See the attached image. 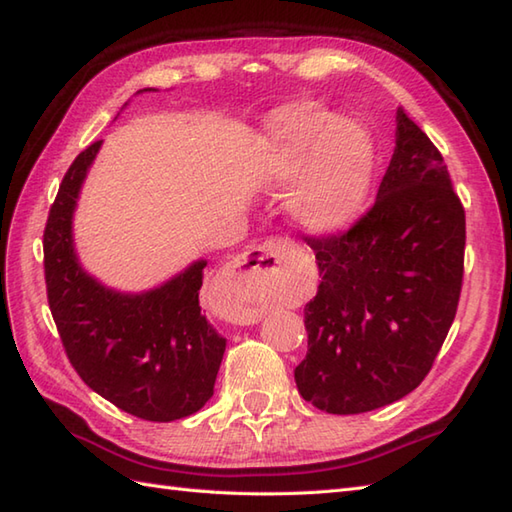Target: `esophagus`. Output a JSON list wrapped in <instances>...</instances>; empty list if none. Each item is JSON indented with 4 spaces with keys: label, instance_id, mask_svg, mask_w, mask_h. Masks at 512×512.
Returning a JSON list of instances; mask_svg holds the SVG:
<instances>
[{
    "label": "esophagus",
    "instance_id": "obj_1",
    "mask_svg": "<svg viewBox=\"0 0 512 512\" xmlns=\"http://www.w3.org/2000/svg\"><path fill=\"white\" fill-rule=\"evenodd\" d=\"M288 257V246L281 242V239H268V242L253 246L246 250L244 255H239L233 264V279L242 281V284H262V281L273 277L279 266L284 264V259ZM237 312H242V319L250 321L253 317V310L248 308H237ZM242 321V323H244Z\"/></svg>",
    "mask_w": 512,
    "mask_h": 512
}]
</instances>
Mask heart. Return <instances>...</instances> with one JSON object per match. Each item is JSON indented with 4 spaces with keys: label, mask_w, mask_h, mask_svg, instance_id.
<instances>
[{
    "label": "heart",
    "mask_w": 512,
    "mask_h": 512,
    "mask_svg": "<svg viewBox=\"0 0 512 512\" xmlns=\"http://www.w3.org/2000/svg\"><path fill=\"white\" fill-rule=\"evenodd\" d=\"M266 169L279 184L302 178L288 211L310 235H332L363 211L374 173V143L350 118H330L321 107L292 103L268 123Z\"/></svg>",
    "instance_id": "obj_1"
}]
</instances>
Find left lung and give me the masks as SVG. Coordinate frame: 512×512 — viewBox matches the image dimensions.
<instances>
[{
  "instance_id": "8db88e82",
  "label": "left lung",
  "mask_w": 512,
  "mask_h": 512,
  "mask_svg": "<svg viewBox=\"0 0 512 512\" xmlns=\"http://www.w3.org/2000/svg\"><path fill=\"white\" fill-rule=\"evenodd\" d=\"M372 209L345 233L303 237L321 284L306 314L303 400L339 416L396 402L436 361L458 312L466 220L429 136L398 110Z\"/></svg>"
}]
</instances>
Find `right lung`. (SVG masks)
Returning a JSON list of instances; mask_svg holds the SVG:
<instances>
[{
	"mask_svg": "<svg viewBox=\"0 0 512 512\" xmlns=\"http://www.w3.org/2000/svg\"><path fill=\"white\" fill-rule=\"evenodd\" d=\"M96 140L65 171L43 231L52 319L76 374L112 405L151 422L200 411L213 396L226 339L200 308L204 259L140 295L101 286L74 253L72 213Z\"/></svg>",
	"mask_w": 512,
	"mask_h": 512,
	"instance_id": "obj_1",
	"label": "right lung"
}]
</instances>
